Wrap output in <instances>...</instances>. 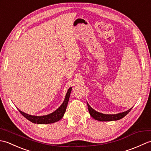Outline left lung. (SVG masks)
Listing matches in <instances>:
<instances>
[{
  "label": "left lung",
  "mask_w": 151,
  "mask_h": 151,
  "mask_svg": "<svg viewBox=\"0 0 151 151\" xmlns=\"http://www.w3.org/2000/svg\"><path fill=\"white\" fill-rule=\"evenodd\" d=\"M87 104L89 114H90L91 116L94 119L99 121H111L119 120L124 116H126V115L130 111V110H132V108H130L126 111L122 112V113H119L117 114H104L102 113H99V112L93 110V109L89 105L88 102Z\"/></svg>",
  "instance_id": "1"
}]
</instances>
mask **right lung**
I'll list each match as a JSON object with an SVG mask.
<instances>
[{"mask_svg": "<svg viewBox=\"0 0 151 151\" xmlns=\"http://www.w3.org/2000/svg\"><path fill=\"white\" fill-rule=\"evenodd\" d=\"M72 90V87L69 88L68 91L67 92V94L65 95V98L64 99L62 104L57 109L56 111H54L52 113L50 114H48L47 115H43V116H36V115H31L29 114H27L24 112H22V111H19L20 113L23 115V116L27 118L28 121L32 122L34 123L37 124H50L54 123L55 122L60 121L61 119L63 117V115L65 114L66 111L67 106L68 104L69 99L70 97V91Z\"/></svg>", "mask_w": 151, "mask_h": 151, "instance_id": "right-lung-1", "label": "right lung"}]
</instances>
